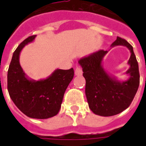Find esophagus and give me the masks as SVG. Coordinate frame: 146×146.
Here are the masks:
<instances>
[{"mask_svg":"<svg viewBox=\"0 0 146 146\" xmlns=\"http://www.w3.org/2000/svg\"><path fill=\"white\" fill-rule=\"evenodd\" d=\"M82 74V69L80 67H76L75 70V75L76 76H81Z\"/></svg>","mask_w":146,"mask_h":146,"instance_id":"obj_1","label":"esophagus"}]
</instances>
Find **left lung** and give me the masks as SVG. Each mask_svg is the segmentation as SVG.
I'll use <instances>...</instances> for the list:
<instances>
[{
    "label": "left lung",
    "instance_id": "8db88e82",
    "mask_svg": "<svg viewBox=\"0 0 146 146\" xmlns=\"http://www.w3.org/2000/svg\"><path fill=\"white\" fill-rule=\"evenodd\" d=\"M118 45L127 47L131 54L128 60L129 69L126 72L128 79L120 81L108 73L102 65L108 50H100L79 60L82 75L86 79V96L89 108L94 113L110 117L121 113L131 104L139 86L138 62L129 43L117 37L111 48Z\"/></svg>",
    "mask_w": 146,
    "mask_h": 146
}]
</instances>
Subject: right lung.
I'll return each mask as SVG.
<instances>
[{"label":"right lung","mask_w":146,"mask_h":146,"mask_svg":"<svg viewBox=\"0 0 146 146\" xmlns=\"http://www.w3.org/2000/svg\"><path fill=\"white\" fill-rule=\"evenodd\" d=\"M36 35L25 39L17 47L7 72V89L15 105L27 117L47 119L57 115L64 92L74 76L73 69H57L48 77L35 80L29 78L19 64V54Z\"/></svg>","instance_id":"right-lung-1"}]
</instances>
